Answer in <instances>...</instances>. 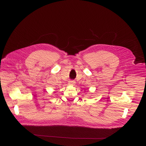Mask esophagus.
Instances as JSON below:
<instances>
[{
	"label": "esophagus",
	"mask_w": 146,
	"mask_h": 146,
	"mask_svg": "<svg viewBox=\"0 0 146 146\" xmlns=\"http://www.w3.org/2000/svg\"><path fill=\"white\" fill-rule=\"evenodd\" d=\"M69 84L70 85H75L76 82L74 80H70V81H69Z\"/></svg>",
	"instance_id": "esophagus-1"
}]
</instances>
